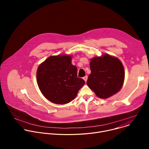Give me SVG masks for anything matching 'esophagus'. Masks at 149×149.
<instances>
[{
  "instance_id": "34e87169",
  "label": "esophagus",
  "mask_w": 149,
  "mask_h": 149,
  "mask_svg": "<svg viewBox=\"0 0 149 149\" xmlns=\"http://www.w3.org/2000/svg\"><path fill=\"white\" fill-rule=\"evenodd\" d=\"M83 79H84V80L85 81L87 82V79H88V76H87V75H86V76L84 77H83Z\"/></svg>"
}]
</instances>
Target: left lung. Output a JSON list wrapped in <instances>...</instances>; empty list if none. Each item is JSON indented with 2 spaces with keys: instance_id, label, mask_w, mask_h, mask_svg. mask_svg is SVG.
Masks as SVG:
<instances>
[{
  "instance_id": "left-lung-1",
  "label": "left lung",
  "mask_w": 149,
  "mask_h": 149,
  "mask_svg": "<svg viewBox=\"0 0 149 149\" xmlns=\"http://www.w3.org/2000/svg\"><path fill=\"white\" fill-rule=\"evenodd\" d=\"M91 74L87 86L101 98H107L118 93L124 80V70L121 61L109 54L91 59Z\"/></svg>"
}]
</instances>
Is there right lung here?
I'll list each match as a JSON object with an SVG mask.
<instances>
[{"instance_id": "right-lung-1", "label": "right lung", "mask_w": 149, "mask_h": 149, "mask_svg": "<svg viewBox=\"0 0 149 149\" xmlns=\"http://www.w3.org/2000/svg\"><path fill=\"white\" fill-rule=\"evenodd\" d=\"M72 56H49L40 63L36 72L39 90L49 101L65 104L72 101L85 81L77 77V68L71 63Z\"/></svg>"}]
</instances>
